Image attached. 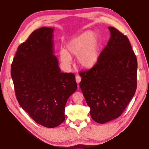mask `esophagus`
Listing matches in <instances>:
<instances>
[{"label": "esophagus", "mask_w": 149, "mask_h": 149, "mask_svg": "<svg viewBox=\"0 0 149 149\" xmlns=\"http://www.w3.org/2000/svg\"><path fill=\"white\" fill-rule=\"evenodd\" d=\"M81 77L79 76H77L76 78H75V80H76V82L78 85V87H79V84L81 81Z\"/></svg>", "instance_id": "esophagus-1"}]
</instances>
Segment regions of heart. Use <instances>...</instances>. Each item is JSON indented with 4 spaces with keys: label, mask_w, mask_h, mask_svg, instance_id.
<instances>
[{
    "label": "heart",
    "mask_w": 149,
    "mask_h": 149,
    "mask_svg": "<svg viewBox=\"0 0 149 149\" xmlns=\"http://www.w3.org/2000/svg\"><path fill=\"white\" fill-rule=\"evenodd\" d=\"M100 45L95 32L86 31L70 40L66 45V50H61V61L68 66L72 56H77V62L81 67L91 68L97 64L99 58Z\"/></svg>",
    "instance_id": "1"
}]
</instances>
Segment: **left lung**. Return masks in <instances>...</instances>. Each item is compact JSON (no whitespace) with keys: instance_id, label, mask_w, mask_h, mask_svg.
I'll return each instance as SVG.
<instances>
[{"instance_id":"left-lung-1","label":"left lung","mask_w":149,"mask_h":149,"mask_svg":"<svg viewBox=\"0 0 149 149\" xmlns=\"http://www.w3.org/2000/svg\"><path fill=\"white\" fill-rule=\"evenodd\" d=\"M108 29L110 38L97 64L80 73L91 116L99 123L120 116L137 89V60L129 39L114 27Z\"/></svg>"}]
</instances>
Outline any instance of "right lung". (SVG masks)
Returning a JSON list of instances; mask_svg holds the SVG:
<instances>
[{"instance_id":"obj_1","label":"right lung","mask_w":149,"mask_h":149,"mask_svg":"<svg viewBox=\"0 0 149 149\" xmlns=\"http://www.w3.org/2000/svg\"><path fill=\"white\" fill-rule=\"evenodd\" d=\"M54 28L35 30L17 48L11 65L16 99L35 122L58 126L65 120V107L77 89L75 77L61 72L54 55Z\"/></svg>"}]
</instances>
